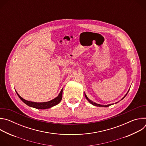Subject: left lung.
Instances as JSON below:
<instances>
[{
  "label": "left lung",
  "instance_id": "8db88e82",
  "mask_svg": "<svg viewBox=\"0 0 146 146\" xmlns=\"http://www.w3.org/2000/svg\"><path fill=\"white\" fill-rule=\"evenodd\" d=\"M129 91H128V92ZM128 92H127V94H128ZM127 94L125 95V96L122 99H123L126 96V95H127ZM85 96H86V99L88 100V102L91 103V104H92V105H93L94 106H99V107H108V106H110V105H111V104H110V105H105V106H103V105H99V104H97V103H95V102H93L92 100H91L90 99H88V98L87 96V95H86V94H85ZM121 99V100H122Z\"/></svg>",
  "mask_w": 146,
  "mask_h": 146
}]
</instances>
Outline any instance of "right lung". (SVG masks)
Here are the masks:
<instances>
[{"label":"right lung","instance_id":"1","mask_svg":"<svg viewBox=\"0 0 146 146\" xmlns=\"http://www.w3.org/2000/svg\"><path fill=\"white\" fill-rule=\"evenodd\" d=\"M62 89L60 91L59 94L58 95V96L57 97H56L55 98H54V99L47 102H42V103H37V102H31V101H28L25 100L24 99H23V98L21 97L18 94L17 92L18 96H19V98L21 99L23 102H24L26 105H27L28 106H30V107H32L36 109H48L50 108L51 107H53L55 105H56L57 104H58L60 100H62Z\"/></svg>","mask_w":146,"mask_h":146}]
</instances>
